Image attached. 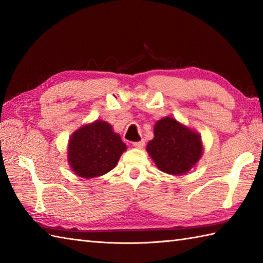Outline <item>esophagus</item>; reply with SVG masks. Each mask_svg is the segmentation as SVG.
<instances>
[{
    "instance_id": "obj_1",
    "label": "esophagus",
    "mask_w": 263,
    "mask_h": 263,
    "mask_svg": "<svg viewBox=\"0 0 263 263\" xmlns=\"http://www.w3.org/2000/svg\"><path fill=\"white\" fill-rule=\"evenodd\" d=\"M132 144H133V147H136L138 149H141L144 146V140H140L139 142H133Z\"/></svg>"
}]
</instances>
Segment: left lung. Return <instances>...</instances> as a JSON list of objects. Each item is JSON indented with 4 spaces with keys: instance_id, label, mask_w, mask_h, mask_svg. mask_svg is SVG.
I'll list each match as a JSON object with an SVG mask.
<instances>
[{
    "instance_id": "1",
    "label": "left lung",
    "mask_w": 263,
    "mask_h": 263,
    "mask_svg": "<svg viewBox=\"0 0 263 263\" xmlns=\"http://www.w3.org/2000/svg\"><path fill=\"white\" fill-rule=\"evenodd\" d=\"M146 149L159 171L181 176L202 157L203 143L199 132L166 116L155 123L154 139Z\"/></svg>"
}]
</instances>
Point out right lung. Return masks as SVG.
<instances>
[{"instance_id": "1", "label": "right lung", "mask_w": 263, "mask_h": 263, "mask_svg": "<svg viewBox=\"0 0 263 263\" xmlns=\"http://www.w3.org/2000/svg\"><path fill=\"white\" fill-rule=\"evenodd\" d=\"M125 150L126 144L113 126L96 120L72 133L68 143V163L79 177H98L115 168Z\"/></svg>"}]
</instances>
